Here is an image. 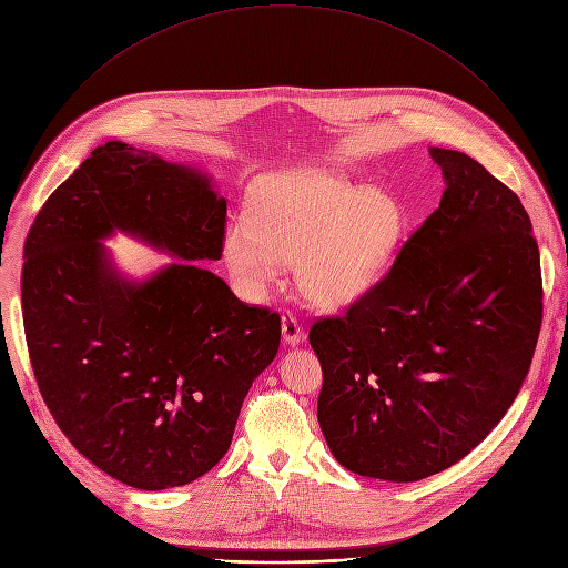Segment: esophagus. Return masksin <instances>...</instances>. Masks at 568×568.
Listing matches in <instances>:
<instances>
[{"label":"esophagus","mask_w":568,"mask_h":568,"mask_svg":"<svg viewBox=\"0 0 568 568\" xmlns=\"http://www.w3.org/2000/svg\"><path fill=\"white\" fill-rule=\"evenodd\" d=\"M281 331H283V339H285L287 344H292V346H294V344H301L303 337H305V333H303L298 320H296L290 311H283V315H281Z\"/></svg>","instance_id":"esophagus-1"}]
</instances>
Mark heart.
Returning a JSON list of instances; mask_svg holds the SVG:
<instances>
[{
    "label": "heart",
    "mask_w": 568,
    "mask_h": 568,
    "mask_svg": "<svg viewBox=\"0 0 568 568\" xmlns=\"http://www.w3.org/2000/svg\"><path fill=\"white\" fill-rule=\"evenodd\" d=\"M400 233L398 203L326 172L278 174L251 185L244 224L224 235L226 265L246 296H261L294 261L301 294L342 307L374 287Z\"/></svg>",
    "instance_id": "1"
}]
</instances>
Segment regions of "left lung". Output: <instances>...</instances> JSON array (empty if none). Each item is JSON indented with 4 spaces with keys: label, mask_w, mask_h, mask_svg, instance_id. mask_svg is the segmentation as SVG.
<instances>
[{
    "label": "left lung",
    "mask_w": 568,
    "mask_h": 568,
    "mask_svg": "<svg viewBox=\"0 0 568 568\" xmlns=\"http://www.w3.org/2000/svg\"><path fill=\"white\" fill-rule=\"evenodd\" d=\"M439 209L342 315L311 326L317 419L353 474L415 483L469 455L517 398L544 287L521 199L462 151L433 146Z\"/></svg>",
    "instance_id": "1"
}]
</instances>
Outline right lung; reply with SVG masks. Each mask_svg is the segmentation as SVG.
Returning a JSON list of instances; mask_svg holds the SVG:
<instances>
[{"mask_svg":"<svg viewBox=\"0 0 568 568\" xmlns=\"http://www.w3.org/2000/svg\"><path fill=\"white\" fill-rule=\"evenodd\" d=\"M115 227L184 261L129 284L98 242ZM224 235L226 201L209 179L118 140L49 194L27 235L22 320L42 400L72 446L129 487L209 474L278 351V313L185 263L220 261Z\"/></svg>","mask_w":568,"mask_h":568,"instance_id":"obj_1","label":"right lung"}]
</instances>
